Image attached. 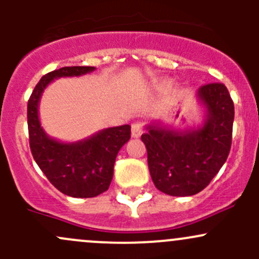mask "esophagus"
<instances>
[{
    "instance_id": "esophagus-1",
    "label": "esophagus",
    "mask_w": 259,
    "mask_h": 259,
    "mask_svg": "<svg viewBox=\"0 0 259 259\" xmlns=\"http://www.w3.org/2000/svg\"><path fill=\"white\" fill-rule=\"evenodd\" d=\"M143 134V125L140 122H135L132 125V137L139 138Z\"/></svg>"
}]
</instances>
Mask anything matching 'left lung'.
<instances>
[{"label":"left lung","mask_w":259,"mask_h":259,"mask_svg":"<svg viewBox=\"0 0 259 259\" xmlns=\"http://www.w3.org/2000/svg\"><path fill=\"white\" fill-rule=\"evenodd\" d=\"M197 99L205 108L202 126L174 130L156 122L142 135L154 185L173 197L202 192L231 150L234 105L228 89L219 82L207 83L198 89Z\"/></svg>","instance_id":"1"}]
</instances>
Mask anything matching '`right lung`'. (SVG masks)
Segmentation results:
<instances>
[{
    "instance_id": "1",
    "label": "right lung",
    "mask_w": 259,
    "mask_h": 259,
    "mask_svg": "<svg viewBox=\"0 0 259 259\" xmlns=\"http://www.w3.org/2000/svg\"><path fill=\"white\" fill-rule=\"evenodd\" d=\"M93 66H67L41 77L27 103L28 139L33 159L56 189L69 197L93 198L109 189L117 153L130 139V125L108 127L76 143L50 138L38 119V103L46 86L59 77L81 76Z\"/></svg>"
}]
</instances>
